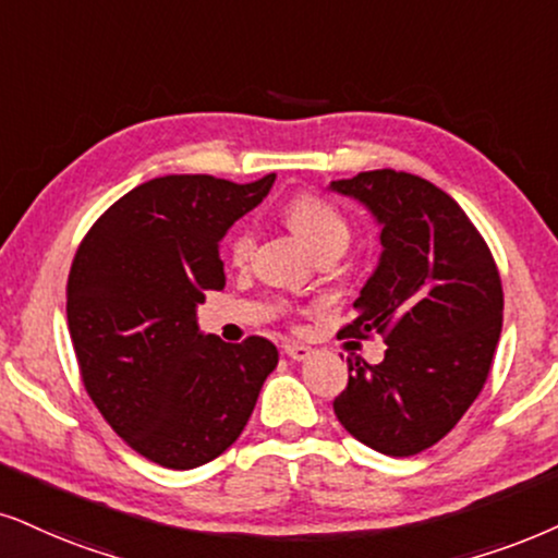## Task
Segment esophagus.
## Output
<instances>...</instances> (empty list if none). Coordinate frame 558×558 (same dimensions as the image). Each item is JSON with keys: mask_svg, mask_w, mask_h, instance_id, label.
I'll return each mask as SVG.
<instances>
[{"mask_svg": "<svg viewBox=\"0 0 558 558\" xmlns=\"http://www.w3.org/2000/svg\"><path fill=\"white\" fill-rule=\"evenodd\" d=\"M283 350H286V355L291 357V361H299V363L312 357V348H306V344H301V342H286Z\"/></svg>", "mask_w": 558, "mask_h": 558, "instance_id": "34e87169", "label": "esophagus"}]
</instances>
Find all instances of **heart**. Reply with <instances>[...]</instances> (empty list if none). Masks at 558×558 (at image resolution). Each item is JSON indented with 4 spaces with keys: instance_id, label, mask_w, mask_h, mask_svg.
I'll return each instance as SVG.
<instances>
[{
    "instance_id": "heart-1",
    "label": "heart",
    "mask_w": 558,
    "mask_h": 558,
    "mask_svg": "<svg viewBox=\"0 0 558 558\" xmlns=\"http://www.w3.org/2000/svg\"><path fill=\"white\" fill-rule=\"evenodd\" d=\"M286 221L316 255L327 250H344L350 242V223L344 214L319 195H295L286 206ZM255 250V234L250 227H239L229 239V257L234 265H246Z\"/></svg>"
}]
</instances>
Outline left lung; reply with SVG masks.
I'll list each match as a JSON object with an SVG mask.
<instances>
[{
    "label": "left lung",
    "instance_id": "1",
    "mask_svg": "<svg viewBox=\"0 0 558 558\" xmlns=\"http://www.w3.org/2000/svg\"><path fill=\"white\" fill-rule=\"evenodd\" d=\"M329 187L376 216L384 246L340 337L380 335L386 355L378 365L348 357L335 414L378 453L417 456L484 389L502 331V280L471 218L433 182L373 169Z\"/></svg>",
    "mask_w": 558,
    "mask_h": 558
}]
</instances>
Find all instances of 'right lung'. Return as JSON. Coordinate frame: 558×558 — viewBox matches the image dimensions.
Wrapping results in <instances>:
<instances>
[{
	"label": "right lung",
	"instance_id": "right-lung-1",
	"mask_svg": "<svg viewBox=\"0 0 558 558\" xmlns=\"http://www.w3.org/2000/svg\"><path fill=\"white\" fill-rule=\"evenodd\" d=\"M167 174L133 187L92 223L66 283V319L89 399L129 446L165 469L214 461L242 435L278 348L197 331L206 291L227 286L218 242L270 193Z\"/></svg>",
	"mask_w": 558,
	"mask_h": 558
}]
</instances>
